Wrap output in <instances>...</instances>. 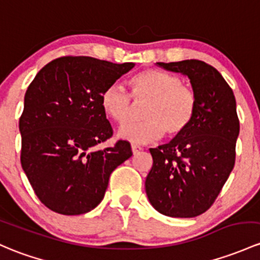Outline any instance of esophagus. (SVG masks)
Segmentation results:
<instances>
[{
    "mask_svg": "<svg viewBox=\"0 0 260 260\" xmlns=\"http://www.w3.org/2000/svg\"><path fill=\"white\" fill-rule=\"evenodd\" d=\"M131 148H132V152H133V154H137V153L141 151V147L139 146H137V144H132V146H131Z\"/></svg>",
    "mask_w": 260,
    "mask_h": 260,
    "instance_id": "34e87169",
    "label": "esophagus"
}]
</instances>
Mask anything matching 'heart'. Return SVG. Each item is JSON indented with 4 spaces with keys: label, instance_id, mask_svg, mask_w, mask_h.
I'll use <instances>...</instances> for the list:
<instances>
[{
    "label": "heart",
    "instance_id": "obj_1",
    "mask_svg": "<svg viewBox=\"0 0 260 260\" xmlns=\"http://www.w3.org/2000/svg\"><path fill=\"white\" fill-rule=\"evenodd\" d=\"M132 94L118 83L111 84L102 94V107L119 124L135 117L138 106H146L142 123L125 124L118 136L133 143H147L162 137L182 135L192 122L197 109V93L192 86L174 73L148 68L129 81Z\"/></svg>",
    "mask_w": 260,
    "mask_h": 260
}]
</instances>
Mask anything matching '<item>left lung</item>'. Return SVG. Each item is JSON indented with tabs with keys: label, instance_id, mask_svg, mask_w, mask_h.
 Returning a JSON list of instances; mask_svg holds the SVG:
<instances>
[{
	"label": "left lung",
	"instance_id": "1",
	"mask_svg": "<svg viewBox=\"0 0 260 260\" xmlns=\"http://www.w3.org/2000/svg\"><path fill=\"white\" fill-rule=\"evenodd\" d=\"M157 64L189 78L197 109L182 135L149 149L153 166L146 178V193L162 214L193 218L212 207L236 163V98L222 75L206 62L185 59Z\"/></svg>",
	"mask_w": 260,
	"mask_h": 260
}]
</instances>
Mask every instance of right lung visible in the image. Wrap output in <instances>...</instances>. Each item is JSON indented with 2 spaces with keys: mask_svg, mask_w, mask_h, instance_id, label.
<instances>
[{
  "mask_svg": "<svg viewBox=\"0 0 260 260\" xmlns=\"http://www.w3.org/2000/svg\"><path fill=\"white\" fill-rule=\"evenodd\" d=\"M133 67L132 62L59 57L27 88L20 118L21 165L38 199L53 212L78 215L95 208L112 172L132 155L125 141L102 151L94 147L113 135L103 92Z\"/></svg>",
  "mask_w": 260,
  "mask_h": 260,
  "instance_id": "obj_1",
  "label": "right lung"
}]
</instances>
